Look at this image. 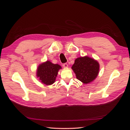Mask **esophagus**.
I'll return each instance as SVG.
<instances>
[{
	"label": "esophagus",
	"mask_w": 130,
	"mask_h": 130,
	"mask_svg": "<svg viewBox=\"0 0 130 130\" xmlns=\"http://www.w3.org/2000/svg\"><path fill=\"white\" fill-rule=\"evenodd\" d=\"M68 66V65L67 63H64L63 64V67L64 68H67Z\"/></svg>",
	"instance_id": "1"
}]
</instances>
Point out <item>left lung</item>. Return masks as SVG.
Here are the masks:
<instances>
[{
  "instance_id": "1",
  "label": "left lung",
  "mask_w": 130,
  "mask_h": 130,
  "mask_svg": "<svg viewBox=\"0 0 130 130\" xmlns=\"http://www.w3.org/2000/svg\"><path fill=\"white\" fill-rule=\"evenodd\" d=\"M99 67L96 60L86 56L77 58L72 69L78 80L87 84L95 79L99 74Z\"/></svg>"
}]
</instances>
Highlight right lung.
Instances as JSON below:
<instances>
[{"label": "right lung", "instance_id": "obj_1", "mask_svg": "<svg viewBox=\"0 0 130 130\" xmlns=\"http://www.w3.org/2000/svg\"><path fill=\"white\" fill-rule=\"evenodd\" d=\"M61 68L58 64H54L49 61H46L39 65L36 75L43 84L51 85L55 81L58 70Z\"/></svg>", "mask_w": 130, "mask_h": 130}]
</instances>
